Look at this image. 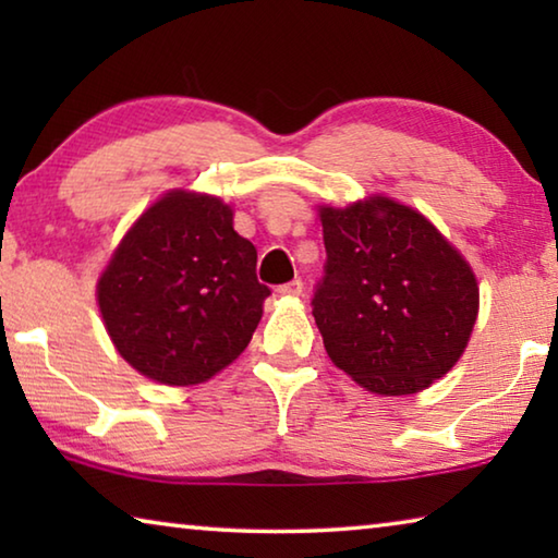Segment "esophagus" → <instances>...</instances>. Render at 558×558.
Segmentation results:
<instances>
[{
	"instance_id": "obj_1",
	"label": "esophagus",
	"mask_w": 558,
	"mask_h": 558,
	"mask_svg": "<svg viewBox=\"0 0 558 558\" xmlns=\"http://www.w3.org/2000/svg\"><path fill=\"white\" fill-rule=\"evenodd\" d=\"M278 295L282 298H300L302 295V280H290L286 286L278 288Z\"/></svg>"
}]
</instances>
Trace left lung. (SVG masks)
Listing matches in <instances>:
<instances>
[{
  "mask_svg": "<svg viewBox=\"0 0 558 558\" xmlns=\"http://www.w3.org/2000/svg\"><path fill=\"white\" fill-rule=\"evenodd\" d=\"M327 266L313 315L337 369L379 396H411L446 376L480 313L465 256L418 209L372 194L319 204Z\"/></svg>",
  "mask_w": 558,
  "mask_h": 558,
  "instance_id": "8db88e82",
  "label": "left lung"
}]
</instances>
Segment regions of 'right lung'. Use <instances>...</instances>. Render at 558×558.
I'll use <instances>...</instances> for the list:
<instances>
[{
  "label": "right lung",
  "instance_id": "add662e5",
  "mask_svg": "<svg viewBox=\"0 0 558 558\" xmlns=\"http://www.w3.org/2000/svg\"><path fill=\"white\" fill-rule=\"evenodd\" d=\"M256 245L235 233L233 206L169 189L137 216L96 282L98 310L125 362L165 386H196L248 347L270 295Z\"/></svg>",
  "mask_w": 558,
  "mask_h": 558
}]
</instances>
